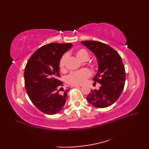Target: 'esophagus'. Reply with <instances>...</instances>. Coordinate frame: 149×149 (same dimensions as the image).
Here are the masks:
<instances>
[{
	"mask_svg": "<svg viewBox=\"0 0 149 149\" xmlns=\"http://www.w3.org/2000/svg\"><path fill=\"white\" fill-rule=\"evenodd\" d=\"M81 85H72V88H76V87H81Z\"/></svg>",
	"mask_w": 149,
	"mask_h": 149,
	"instance_id": "esophagus-1",
	"label": "esophagus"
}]
</instances>
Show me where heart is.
<instances>
[{"label":"heart","instance_id":"b5f03b06","mask_svg":"<svg viewBox=\"0 0 149 149\" xmlns=\"http://www.w3.org/2000/svg\"><path fill=\"white\" fill-rule=\"evenodd\" d=\"M77 58L82 61H85L89 58V54L86 50L81 49L77 50L75 52ZM68 55L64 54L59 59V66L61 70H64L66 66ZM91 76V72L88 69L84 68L80 70L72 72L66 78V83L70 85H81L83 84L88 77Z\"/></svg>","mask_w":149,"mask_h":149}]
</instances>
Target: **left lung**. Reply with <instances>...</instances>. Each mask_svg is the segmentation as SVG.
<instances>
[{
	"instance_id": "8db88e82",
	"label": "left lung",
	"mask_w": 149,
	"mask_h": 149,
	"mask_svg": "<svg viewBox=\"0 0 149 149\" xmlns=\"http://www.w3.org/2000/svg\"><path fill=\"white\" fill-rule=\"evenodd\" d=\"M81 43L97 57L99 69L93 80L101 84L99 90H91L86 99L97 107H108L116 102L124 88L125 71L121 57L106 43L97 41H83Z\"/></svg>"
}]
</instances>
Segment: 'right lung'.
<instances>
[{
    "instance_id": "right-lung-1",
    "label": "right lung",
    "mask_w": 149,
    "mask_h": 149,
    "mask_svg": "<svg viewBox=\"0 0 149 149\" xmlns=\"http://www.w3.org/2000/svg\"><path fill=\"white\" fill-rule=\"evenodd\" d=\"M72 43H52L40 47L30 57L24 70L25 87L30 100L41 111L54 115L61 111L69 89L64 90L59 61Z\"/></svg>"
}]
</instances>
